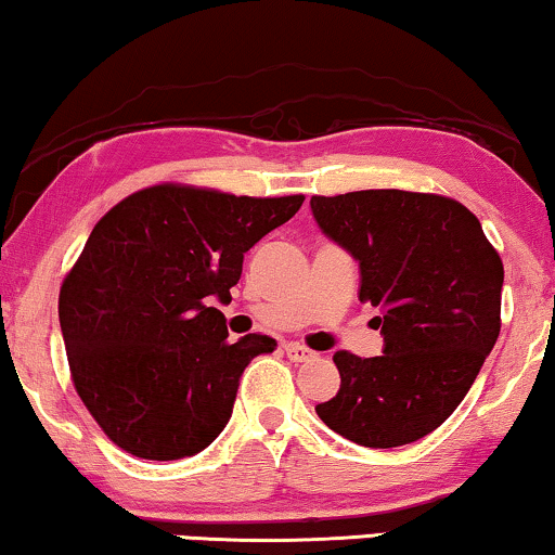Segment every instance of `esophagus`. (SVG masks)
<instances>
[{"instance_id":"1","label":"esophagus","mask_w":555,"mask_h":555,"mask_svg":"<svg viewBox=\"0 0 555 555\" xmlns=\"http://www.w3.org/2000/svg\"><path fill=\"white\" fill-rule=\"evenodd\" d=\"M284 352L288 359H292V362H309V359H314V352H311V349H307L304 345H296V341L286 345Z\"/></svg>"}]
</instances>
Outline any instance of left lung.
<instances>
[{"label": "left lung", "instance_id": "left-lung-1", "mask_svg": "<svg viewBox=\"0 0 555 555\" xmlns=\"http://www.w3.org/2000/svg\"><path fill=\"white\" fill-rule=\"evenodd\" d=\"M311 210L359 261V301L385 334V354H334L341 385L317 415L364 448L415 442L455 412L501 334V256L473 210L437 193L311 196Z\"/></svg>", "mask_w": 555, "mask_h": 555}]
</instances>
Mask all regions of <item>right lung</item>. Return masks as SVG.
Here are the masks:
<instances>
[{"instance_id":"obj_1","label":"right lung","mask_w":555,"mask_h":555,"mask_svg":"<svg viewBox=\"0 0 555 555\" xmlns=\"http://www.w3.org/2000/svg\"><path fill=\"white\" fill-rule=\"evenodd\" d=\"M301 203L158 183L95 223L60 286V326L77 395L120 450L181 460L221 435L241 372L276 341H229L210 301H231L244 254Z\"/></svg>"}]
</instances>
